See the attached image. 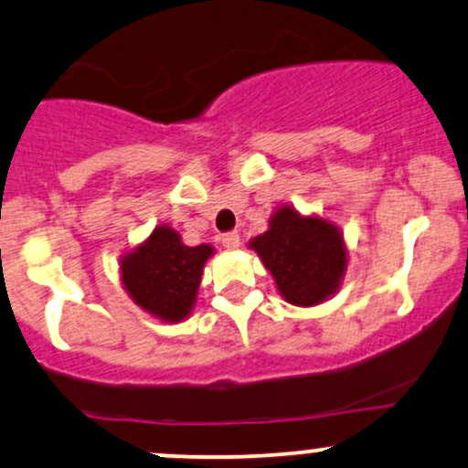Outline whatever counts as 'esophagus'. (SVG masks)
Instances as JSON below:
<instances>
[{
	"label": "esophagus",
	"mask_w": 468,
	"mask_h": 468,
	"mask_svg": "<svg viewBox=\"0 0 468 468\" xmlns=\"http://www.w3.org/2000/svg\"><path fill=\"white\" fill-rule=\"evenodd\" d=\"M222 246L229 250H235L239 246V233H235V230H230V233L222 235Z\"/></svg>",
	"instance_id": "obj_1"
}]
</instances>
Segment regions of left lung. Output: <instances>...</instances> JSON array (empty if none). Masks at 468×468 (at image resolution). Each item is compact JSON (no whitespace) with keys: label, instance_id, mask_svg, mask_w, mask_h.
Segmentation results:
<instances>
[{"label":"left lung","instance_id":"left-lung-1","mask_svg":"<svg viewBox=\"0 0 468 468\" xmlns=\"http://www.w3.org/2000/svg\"><path fill=\"white\" fill-rule=\"evenodd\" d=\"M292 306H317L340 291L348 250L340 226L282 204L269 229L249 242Z\"/></svg>","mask_w":468,"mask_h":468}]
</instances>
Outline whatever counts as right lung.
<instances>
[{"mask_svg": "<svg viewBox=\"0 0 468 468\" xmlns=\"http://www.w3.org/2000/svg\"><path fill=\"white\" fill-rule=\"evenodd\" d=\"M213 253L210 244L186 246L176 229L159 224L142 244L122 255V286L148 315L177 324L191 315L204 264Z\"/></svg>", "mask_w": 468, "mask_h": 468, "instance_id": "add662e5", "label": "right lung"}]
</instances>
